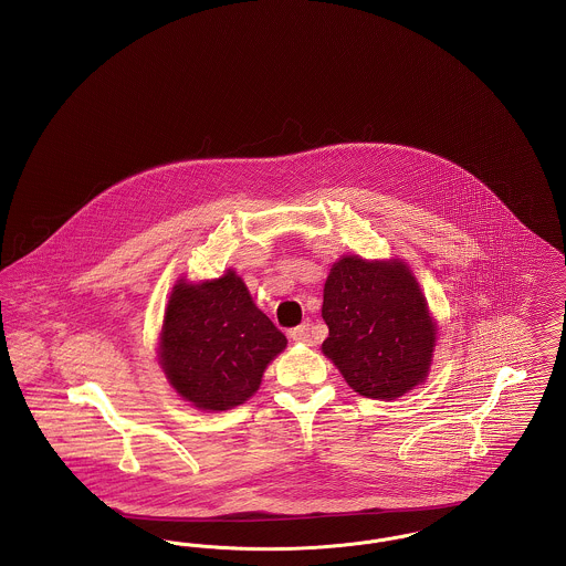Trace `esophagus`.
Masks as SVG:
<instances>
[{"label": "esophagus", "mask_w": 566, "mask_h": 566, "mask_svg": "<svg viewBox=\"0 0 566 566\" xmlns=\"http://www.w3.org/2000/svg\"><path fill=\"white\" fill-rule=\"evenodd\" d=\"M291 337H293V342H297V344H312V325H310V323H303L300 327H295V329L291 332Z\"/></svg>", "instance_id": "34e87169"}]
</instances>
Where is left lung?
<instances>
[{"label":"left lung","mask_w":566,"mask_h":566,"mask_svg":"<svg viewBox=\"0 0 566 566\" xmlns=\"http://www.w3.org/2000/svg\"><path fill=\"white\" fill-rule=\"evenodd\" d=\"M323 353L364 398L396 399L430 371L436 323L408 265L344 256L323 293Z\"/></svg>","instance_id":"obj_1"}]
</instances>
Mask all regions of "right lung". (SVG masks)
<instances>
[{"label": "right lung", "instance_id": "right-lung-1", "mask_svg": "<svg viewBox=\"0 0 566 566\" xmlns=\"http://www.w3.org/2000/svg\"><path fill=\"white\" fill-rule=\"evenodd\" d=\"M284 348L286 335L254 305L233 269L172 286L158 357L172 389L200 410H229L252 398Z\"/></svg>", "mask_w": 566, "mask_h": 566}]
</instances>
